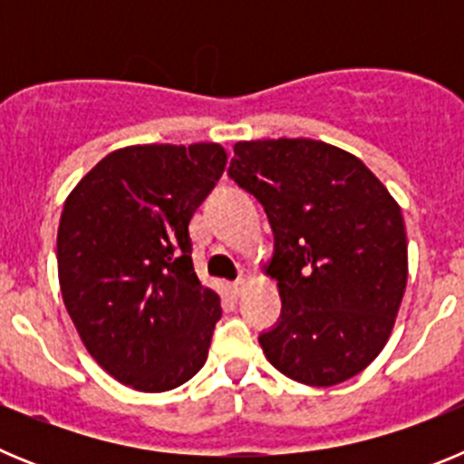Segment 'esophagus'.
<instances>
[{"label": "esophagus", "instance_id": "34e87169", "mask_svg": "<svg viewBox=\"0 0 464 464\" xmlns=\"http://www.w3.org/2000/svg\"><path fill=\"white\" fill-rule=\"evenodd\" d=\"M227 290H229V295H232V297H241V295H244V290H246V281H244V278H239V281H232L227 285Z\"/></svg>", "mask_w": 464, "mask_h": 464}]
</instances>
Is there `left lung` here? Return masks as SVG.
I'll use <instances>...</instances> for the list:
<instances>
[{"instance_id":"obj_1","label":"left lung","mask_w":464,"mask_h":464,"mask_svg":"<svg viewBox=\"0 0 464 464\" xmlns=\"http://www.w3.org/2000/svg\"><path fill=\"white\" fill-rule=\"evenodd\" d=\"M229 176L274 229L265 274L281 323L260 337L269 362L327 388L372 364L391 339L409 276L401 208L362 160L315 139L237 141Z\"/></svg>"}]
</instances>
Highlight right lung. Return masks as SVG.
Listing matches in <instances>:
<instances>
[{
    "label": "right lung",
    "mask_w": 464,
    "mask_h": 464,
    "mask_svg": "<svg viewBox=\"0 0 464 464\" xmlns=\"http://www.w3.org/2000/svg\"><path fill=\"white\" fill-rule=\"evenodd\" d=\"M225 165L220 143L125 146L64 199V306L94 362L139 392L179 388L207 362L223 309L192 267L190 220Z\"/></svg>",
    "instance_id": "1"
}]
</instances>
